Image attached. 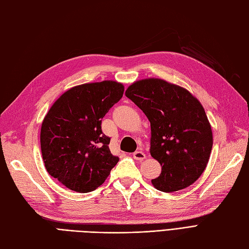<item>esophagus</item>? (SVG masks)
Here are the masks:
<instances>
[{
  "label": "esophagus",
  "mask_w": 249,
  "mask_h": 249,
  "mask_svg": "<svg viewBox=\"0 0 249 249\" xmlns=\"http://www.w3.org/2000/svg\"><path fill=\"white\" fill-rule=\"evenodd\" d=\"M133 159L138 161H142L145 159V154L142 152V151H135V152L133 153Z\"/></svg>",
  "instance_id": "obj_1"
}]
</instances>
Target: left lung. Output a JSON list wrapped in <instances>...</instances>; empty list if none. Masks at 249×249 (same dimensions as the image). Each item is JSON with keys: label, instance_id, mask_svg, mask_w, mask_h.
Segmentation results:
<instances>
[{"label": "left lung", "instance_id": "obj_1", "mask_svg": "<svg viewBox=\"0 0 249 249\" xmlns=\"http://www.w3.org/2000/svg\"><path fill=\"white\" fill-rule=\"evenodd\" d=\"M125 96L150 121V153L161 166L152 185L168 193L192 185L207 166L213 143L201 102L189 90L159 78L132 83Z\"/></svg>", "mask_w": 249, "mask_h": 249}]
</instances>
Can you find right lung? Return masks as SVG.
Returning <instances> with one entry per match:
<instances>
[{
    "label": "right lung",
    "mask_w": 249,
    "mask_h": 249,
    "mask_svg": "<svg viewBox=\"0 0 249 249\" xmlns=\"http://www.w3.org/2000/svg\"><path fill=\"white\" fill-rule=\"evenodd\" d=\"M124 90L123 83L112 80L80 84L63 93L47 112L40 134L42 157L47 172L69 189H97L118 162L101 120Z\"/></svg>",
    "instance_id": "obj_1"
}]
</instances>
